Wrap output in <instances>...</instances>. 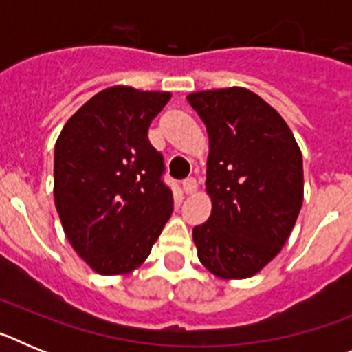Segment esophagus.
<instances>
[{"label":"esophagus","mask_w":352,"mask_h":352,"mask_svg":"<svg viewBox=\"0 0 352 352\" xmlns=\"http://www.w3.org/2000/svg\"><path fill=\"white\" fill-rule=\"evenodd\" d=\"M183 192L185 194H195L197 192V182H195V178H186L183 182Z\"/></svg>","instance_id":"obj_1"}]
</instances>
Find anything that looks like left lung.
<instances>
[{
  "instance_id": "left-lung-1",
  "label": "left lung",
  "mask_w": 352,
  "mask_h": 352,
  "mask_svg": "<svg viewBox=\"0 0 352 352\" xmlns=\"http://www.w3.org/2000/svg\"><path fill=\"white\" fill-rule=\"evenodd\" d=\"M210 139L211 214L192 236L199 261L226 280L259 273L287 241L303 204V158L284 118L247 88L186 96Z\"/></svg>"
}]
</instances>
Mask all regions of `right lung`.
<instances>
[{
	"label": "right lung",
	"instance_id": "obj_1",
	"mask_svg": "<svg viewBox=\"0 0 352 352\" xmlns=\"http://www.w3.org/2000/svg\"><path fill=\"white\" fill-rule=\"evenodd\" d=\"M169 91L111 86L65 123L54 146V204L93 272L126 275L148 259L173 213L164 158L148 141Z\"/></svg>",
	"mask_w": 352,
	"mask_h": 352
}]
</instances>
